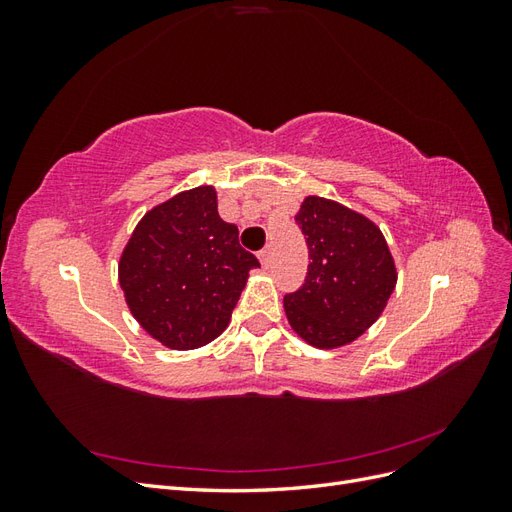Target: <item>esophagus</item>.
I'll return each mask as SVG.
<instances>
[{
  "mask_svg": "<svg viewBox=\"0 0 512 512\" xmlns=\"http://www.w3.org/2000/svg\"><path fill=\"white\" fill-rule=\"evenodd\" d=\"M258 258L262 262V267H269V260H271V247H265V250L258 252Z\"/></svg>",
  "mask_w": 512,
  "mask_h": 512,
  "instance_id": "34e87169",
  "label": "esophagus"
}]
</instances>
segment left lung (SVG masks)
Returning a JSON list of instances; mask_svg holds the SVG:
<instances>
[{"label": "left lung", "mask_w": 512, "mask_h": 512, "mask_svg": "<svg viewBox=\"0 0 512 512\" xmlns=\"http://www.w3.org/2000/svg\"><path fill=\"white\" fill-rule=\"evenodd\" d=\"M309 265L299 290L284 297L290 327L316 348L354 342L384 312L397 284L380 228L327 198L307 196L294 215Z\"/></svg>", "instance_id": "left-lung-1"}]
</instances>
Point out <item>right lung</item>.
<instances>
[{
  "instance_id": "1",
  "label": "right lung",
  "mask_w": 512,
  "mask_h": 512,
  "mask_svg": "<svg viewBox=\"0 0 512 512\" xmlns=\"http://www.w3.org/2000/svg\"><path fill=\"white\" fill-rule=\"evenodd\" d=\"M258 258L218 213L211 185L181 192L138 222L119 260V284L141 327L168 348L218 337Z\"/></svg>"
}]
</instances>
